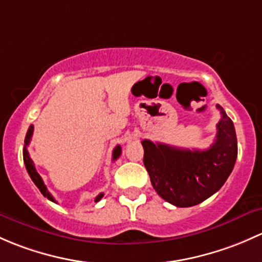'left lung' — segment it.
Masks as SVG:
<instances>
[{"label": "left lung", "instance_id": "obj_1", "mask_svg": "<svg viewBox=\"0 0 262 262\" xmlns=\"http://www.w3.org/2000/svg\"><path fill=\"white\" fill-rule=\"evenodd\" d=\"M217 135L207 150L179 149L150 140L144 146V165L159 195L177 207L202 203L221 189L233 170L237 158V137L233 122L222 107Z\"/></svg>", "mask_w": 262, "mask_h": 262}]
</instances>
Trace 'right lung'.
<instances>
[{
	"label": "right lung",
	"mask_w": 262,
	"mask_h": 262,
	"mask_svg": "<svg viewBox=\"0 0 262 262\" xmlns=\"http://www.w3.org/2000/svg\"><path fill=\"white\" fill-rule=\"evenodd\" d=\"M32 132H34V126L31 125L30 127H29L28 134H26V137H25V146H24V163H25L26 170H28L29 175H30L31 180L35 183V185H36V187L39 188V190L41 191L42 195L47 196V198L49 199V201H51V202H55V199L53 198V195H51V194L49 193V190H48L47 187H45V184H44V182H42L41 177H40L39 172H37L36 169H35L34 163H32L30 155H29L28 145H29V142H30V140H31ZM120 155H121V146H120V145H118V146H116L115 149H113L112 159H113V160H117L118 156H120ZM102 196H103V193L98 194V195L96 196V202H98L99 199L102 198ZM55 203H56V202H55Z\"/></svg>",
	"instance_id": "obj_1"
}]
</instances>
